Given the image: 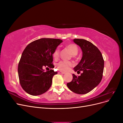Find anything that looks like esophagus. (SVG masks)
<instances>
[{
  "mask_svg": "<svg viewBox=\"0 0 123 123\" xmlns=\"http://www.w3.org/2000/svg\"><path fill=\"white\" fill-rule=\"evenodd\" d=\"M59 73H61V74H65L66 73L65 72H62V71H59Z\"/></svg>",
  "mask_w": 123,
  "mask_h": 123,
  "instance_id": "34e87169",
  "label": "esophagus"
}]
</instances>
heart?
<instances>
[{"instance_id":"1","label":"heart","mask_w":123,"mask_h":123,"mask_svg":"<svg viewBox=\"0 0 123 123\" xmlns=\"http://www.w3.org/2000/svg\"><path fill=\"white\" fill-rule=\"evenodd\" d=\"M67 48L70 51L73 56L76 55L78 54V52H79V49H78L77 46L75 44H69L67 46ZM59 49H56L53 54V57L54 58H57L59 55ZM56 66L59 70L63 71H68L71 67L72 66V63L70 62L62 61L58 62Z\"/></svg>"}]
</instances>
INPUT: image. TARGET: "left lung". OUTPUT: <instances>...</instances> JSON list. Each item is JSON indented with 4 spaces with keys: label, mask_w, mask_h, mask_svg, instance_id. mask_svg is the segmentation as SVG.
Listing matches in <instances>:
<instances>
[{
    "label": "left lung",
    "mask_w": 123,
    "mask_h": 123,
    "mask_svg": "<svg viewBox=\"0 0 123 123\" xmlns=\"http://www.w3.org/2000/svg\"><path fill=\"white\" fill-rule=\"evenodd\" d=\"M73 42L81 48L82 57L74 68V71H82L80 75L73 74V79L67 84L71 91L79 94L90 92L100 83L103 77L104 61L98 48L89 41L74 39Z\"/></svg>",
    "instance_id": "left-lung-1"
}]
</instances>
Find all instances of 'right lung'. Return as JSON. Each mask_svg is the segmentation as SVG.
<instances>
[{
  "label": "right lung",
  "mask_w": 123,
  "mask_h": 123,
  "mask_svg": "<svg viewBox=\"0 0 123 123\" xmlns=\"http://www.w3.org/2000/svg\"><path fill=\"white\" fill-rule=\"evenodd\" d=\"M62 42L59 39L43 38L25 47L18 64V73L21 86L27 93L39 95L49 90L57 72L52 69L44 71L43 68H54L53 54Z\"/></svg>",
  "instance_id": "1"
}]
</instances>
